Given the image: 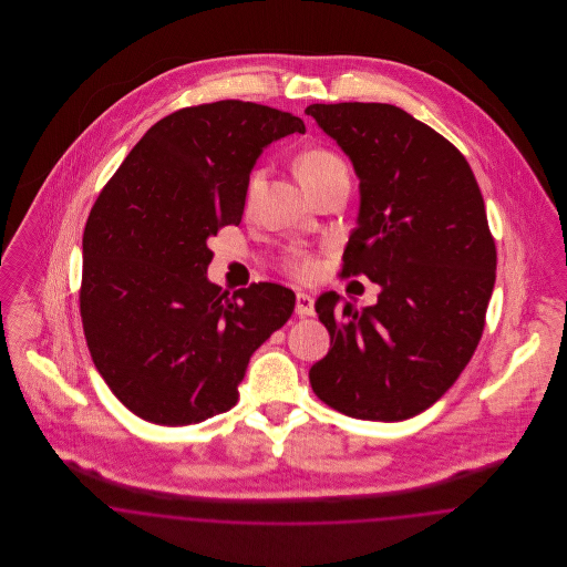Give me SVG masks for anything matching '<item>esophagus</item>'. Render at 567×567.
<instances>
[{"label": "esophagus", "mask_w": 567, "mask_h": 567, "mask_svg": "<svg viewBox=\"0 0 567 567\" xmlns=\"http://www.w3.org/2000/svg\"><path fill=\"white\" fill-rule=\"evenodd\" d=\"M296 312L299 317H315V297L297 293Z\"/></svg>", "instance_id": "esophagus-1"}]
</instances>
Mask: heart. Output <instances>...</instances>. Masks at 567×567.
Returning <instances> with one entry per match:
<instances>
[{
	"label": "heart",
	"instance_id": "obj_1",
	"mask_svg": "<svg viewBox=\"0 0 567 567\" xmlns=\"http://www.w3.org/2000/svg\"><path fill=\"white\" fill-rule=\"evenodd\" d=\"M340 174H347V163L329 148H310V151L301 153L297 159V176H299L301 185L310 193ZM264 178H266V172L261 167L250 172L248 183H246V204H252ZM285 270L299 280H310L317 276L319 266L312 255L296 250L285 259Z\"/></svg>",
	"mask_w": 567,
	"mask_h": 567
}]
</instances>
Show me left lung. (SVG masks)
Returning <instances> with one entry per match:
<instances>
[{
    "label": "left lung",
    "instance_id": "obj_1",
    "mask_svg": "<svg viewBox=\"0 0 567 567\" xmlns=\"http://www.w3.org/2000/svg\"><path fill=\"white\" fill-rule=\"evenodd\" d=\"M349 155L359 216L342 276L380 285L361 312L329 291L315 308L331 347L310 368L317 398L363 421H405L435 404L476 351L497 252L465 157L391 104L306 109Z\"/></svg>",
    "mask_w": 567,
    "mask_h": 567
}]
</instances>
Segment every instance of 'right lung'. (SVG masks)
<instances>
[{
	"instance_id": "obj_1",
	"label": "right lung",
	"mask_w": 567,
	"mask_h": 567,
	"mask_svg": "<svg viewBox=\"0 0 567 567\" xmlns=\"http://www.w3.org/2000/svg\"><path fill=\"white\" fill-rule=\"evenodd\" d=\"M291 112L223 100L155 123L114 172L82 234L81 317L110 391L135 416L183 427L231 410L250 354L289 321L274 282H210L208 238L240 225L250 169Z\"/></svg>"
}]
</instances>
